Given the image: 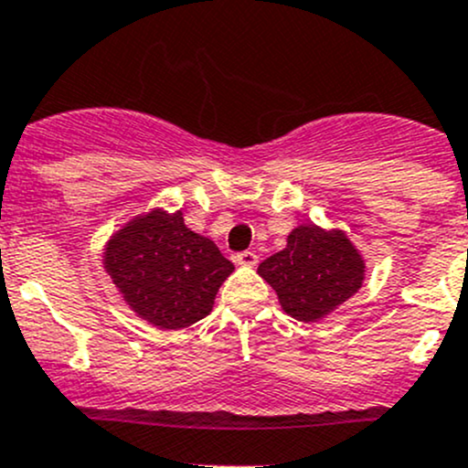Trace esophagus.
Segmentation results:
<instances>
[{
    "label": "esophagus",
    "mask_w": 468,
    "mask_h": 468,
    "mask_svg": "<svg viewBox=\"0 0 468 468\" xmlns=\"http://www.w3.org/2000/svg\"><path fill=\"white\" fill-rule=\"evenodd\" d=\"M235 264H239V267H256L258 256L253 251H242L235 256Z\"/></svg>",
    "instance_id": "34e87169"
}]
</instances>
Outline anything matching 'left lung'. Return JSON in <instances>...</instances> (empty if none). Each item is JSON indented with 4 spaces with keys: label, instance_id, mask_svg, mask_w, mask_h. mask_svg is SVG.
<instances>
[{
    "label": "left lung",
    "instance_id": "obj_1",
    "mask_svg": "<svg viewBox=\"0 0 468 468\" xmlns=\"http://www.w3.org/2000/svg\"><path fill=\"white\" fill-rule=\"evenodd\" d=\"M258 273L278 294L282 313L299 322H324L362 287L367 262L342 229L301 224L287 247L261 262Z\"/></svg>",
    "mask_w": 468,
    "mask_h": 468
}]
</instances>
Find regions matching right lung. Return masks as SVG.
Returning a JSON list of instances; mask_svg holds the SVG:
<instances>
[{"mask_svg": "<svg viewBox=\"0 0 468 468\" xmlns=\"http://www.w3.org/2000/svg\"><path fill=\"white\" fill-rule=\"evenodd\" d=\"M101 261L135 317L163 330L187 328L210 314L235 269L210 238L187 229L181 210L160 206L112 230Z\"/></svg>", "mask_w": 468, "mask_h": 468, "instance_id": "1", "label": "right lung"}]
</instances>
